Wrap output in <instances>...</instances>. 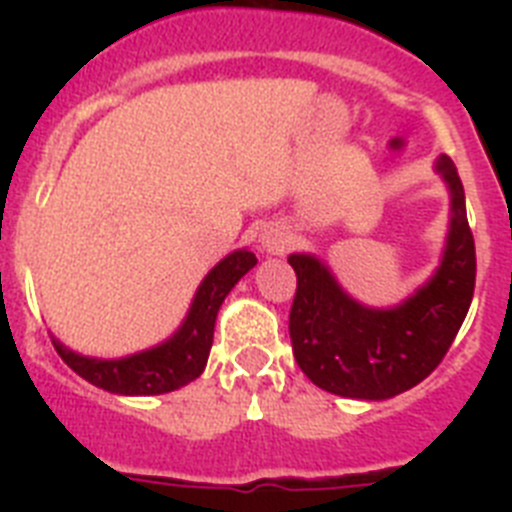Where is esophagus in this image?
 Instances as JSON below:
<instances>
[{
  "label": "esophagus",
  "instance_id": "1",
  "mask_svg": "<svg viewBox=\"0 0 512 512\" xmlns=\"http://www.w3.org/2000/svg\"><path fill=\"white\" fill-rule=\"evenodd\" d=\"M259 241H261V248H264L269 256H279V253L287 251L289 243H292V238H289V233L284 230V225L271 223L261 230Z\"/></svg>",
  "mask_w": 512,
  "mask_h": 512
}]
</instances>
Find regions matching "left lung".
I'll use <instances>...</instances> for the list:
<instances>
[{"mask_svg": "<svg viewBox=\"0 0 512 512\" xmlns=\"http://www.w3.org/2000/svg\"><path fill=\"white\" fill-rule=\"evenodd\" d=\"M436 174L449 189V233L428 282L400 305L354 300L315 253H292L297 295L289 312L292 351L312 384L351 400H390L441 364L467 318L474 295V238L464 187L449 156Z\"/></svg>", "mask_w": 512, "mask_h": 512, "instance_id": "left-lung-1", "label": "left lung"}]
</instances>
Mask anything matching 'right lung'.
Masks as SVG:
<instances>
[{"label": "right lung", "instance_id": "right-lung-1", "mask_svg": "<svg viewBox=\"0 0 512 512\" xmlns=\"http://www.w3.org/2000/svg\"><path fill=\"white\" fill-rule=\"evenodd\" d=\"M253 266H256V256L248 248L228 253L220 264L207 271V277L194 292L182 325L166 341L146 351L122 356V359H97V356L76 354L58 338H53V346L79 377L112 395L143 397L174 392L205 372L217 310L230 289L241 282V277H246Z\"/></svg>", "mask_w": 512, "mask_h": 512}]
</instances>
